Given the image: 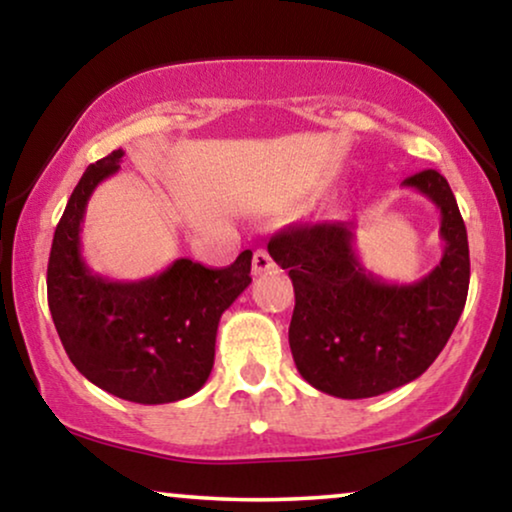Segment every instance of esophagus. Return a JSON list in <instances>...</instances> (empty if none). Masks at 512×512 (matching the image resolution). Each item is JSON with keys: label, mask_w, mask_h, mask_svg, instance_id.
Segmentation results:
<instances>
[{"label": "esophagus", "mask_w": 512, "mask_h": 512, "mask_svg": "<svg viewBox=\"0 0 512 512\" xmlns=\"http://www.w3.org/2000/svg\"><path fill=\"white\" fill-rule=\"evenodd\" d=\"M254 275H265V272H275V261H272V256L268 254L265 249H256L254 251Z\"/></svg>", "instance_id": "1"}]
</instances>
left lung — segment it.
<instances>
[{
	"label": "left lung",
	"instance_id": "1",
	"mask_svg": "<svg viewBox=\"0 0 512 512\" xmlns=\"http://www.w3.org/2000/svg\"><path fill=\"white\" fill-rule=\"evenodd\" d=\"M440 209L445 251L429 275L389 284L366 270L349 223L286 228L268 242L289 270L296 307L289 326L303 380L338 398H370L417 380L436 361L464 312L471 279L468 237L443 174L424 170L403 181Z\"/></svg>",
	"mask_w": 512,
	"mask_h": 512
}]
</instances>
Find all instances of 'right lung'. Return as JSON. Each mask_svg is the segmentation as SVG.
Returning a JSON list of instances; mask_svg holds the SVG:
<instances>
[{
  "label": "right lung",
  "instance_id": "right-lung-1",
  "mask_svg": "<svg viewBox=\"0 0 512 512\" xmlns=\"http://www.w3.org/2000/svg\"><path fill=\"white\" fill-rule=\"evenodd\" d=\"M123 156L116 149L90 165L67 202L48 258V307L69 361L95 387L132 403H174L212 373L221 314L251 284V251L221 270L177 258L139 282L90 270L81 256L86 205Z\"/></svg>",
  "mask_w": 512,
  "mask_h": 512
}]
</instances>
